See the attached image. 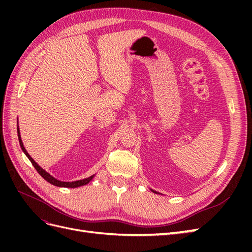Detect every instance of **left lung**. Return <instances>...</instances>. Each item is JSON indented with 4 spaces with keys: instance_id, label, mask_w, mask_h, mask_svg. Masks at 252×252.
<instances>
[{
    "instance_id": "obj_1",
    "label": "left lung",
    "mask_w": 252,
    "mask_h": 252,
    "mask_svg": "<svg viewBox=\"0 0 252 252\" xmlns=\"http://www.w3.org/2000/svg\"><path fill=\"white\" fill-rule=\"evenodd\" d=\"M151 191H152V192H155V193H158V192L156 191V190H154V189H151Z\"/></svg>"
}]
</instances>
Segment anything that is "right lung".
Wrapping results in <instances>:
<instances>
[{"label":"right lung","mask_w":252,"mask_h":252,"mask_svg":"<svg viewBox=\"0 0 252 252\" xmlns=\"http://www.w3.org/2000/svg\"><path fill=\"white\" fill-rule=\"evenodd\" d=\"M18 136H19V142H20V146L23 150V152L26 155V157L29 158V161L32 162V164L33 165L34 168L36 169V171L39 172L41 174V177L46 180L48 183H50L51 185H55V186H58V187H66V188H78V187H81V186H84V185H87L88 183L93 180L94 178V175H91V177H88L86 179H83V180H79V181H73V182H63V181H59L58 179L53 178L51 174H49L46 170H44L41 166H39V164H37L34 159L29 156V154L27 152V150L25 149L24 145H23V142H22V139H21V134H20V129H19V125H18Z\"/></svg>","instance_id":"obj_1"}]
</instances>
